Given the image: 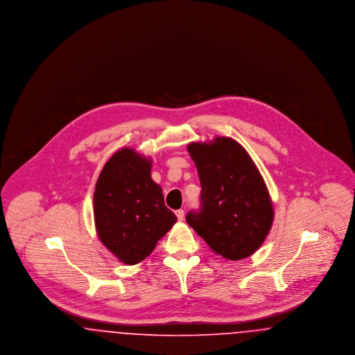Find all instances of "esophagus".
<instances>
[{"label": "esophagus", "mask_w": 355, "mask_h": 355, "mask_svg": "<svg viewBox=\"0 0 355 355\" xmlns=\"http://www.w3.org/2000/svg\"><path fill=\"white\" fill-rule=\"evenodd\" d=\"M175 216H177L178 220H182L184 217H185V211L182 209H178V210H175Z\"/></svg>", "instance_id": "obj_1"}]
</instances>
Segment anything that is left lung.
Wrapping results in <instances>:
<instances>
[{
  "mask_svg": "<svg viewBox=\"0 0 355 355\" xmlns=\"http://www.w3.org/2000/svg\"><path fill=\"white\" fill-rule=\"evenodd\" d=\"M201 182V207L186 222L209 248L238 261L258 250L270 232L274 210L265 181L248 152L233 138L191 142Z\"/></svg>",
  "mask_w": 355,
  "mask_h": 355,
  "instance_id": "obj_1",
  "label": "left lung"
}]
</instances>
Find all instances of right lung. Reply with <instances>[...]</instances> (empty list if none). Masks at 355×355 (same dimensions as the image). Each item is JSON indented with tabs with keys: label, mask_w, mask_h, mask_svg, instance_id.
<instances>
[{
	"label": "right lung",
	"mask_w": 355,
	"mask_h": 355,
	"mask_svg": "<svg viewBox=\"0 0 355 355\" xmlns=\"http://www.w3.org/2000/svg\"><path fill=\"white\" fill-rule=\"evenodd\" d=\"M150 169V159L123 148L109 158L96 184L97 233L125 265L144 261L177 220Z\"/></svg>",
	"instance_id": "obj_1"
}]
</instances>
